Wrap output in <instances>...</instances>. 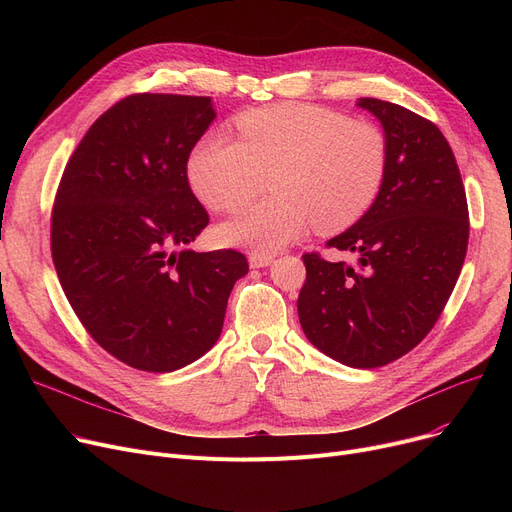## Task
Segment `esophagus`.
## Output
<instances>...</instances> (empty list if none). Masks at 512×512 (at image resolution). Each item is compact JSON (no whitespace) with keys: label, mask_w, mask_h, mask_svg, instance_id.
Listing matches in <instances>:
<instances>
[{"label":"esophagus","mask_w":512,"mask_h":512,"mask_svg":"<svg viewBox=\"0 0 512 512\" xmlns=\"http://www.w3.org/2000/svg\"><path fill=\"white\" fill-rule=\"evenodd\" d=\"M274 261V255H265V253H251L249 255V265L251 267H265Z\"/></svg>","instance_id":"1"}]
</instances>
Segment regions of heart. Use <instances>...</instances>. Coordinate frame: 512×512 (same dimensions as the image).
Instances as JSON below:
<instances>
[{"mask_svg": "<svg viewBox=\"0 0 512 512\" xmlns=\"http://www.w3.org/2000/svg\"><path fill=\"white\" fill-rule=\"evenodd\" d=\"M240 141L207 132L188 159V180L211 209L232 213L270 178L274 197L220 228L230 245L270 255L309 226L336 232L361 220L382 193L388 139L380 126L313 103L259 107L236 120Z\"/></svg>", "mask_w": 512, "mask_h": 512, "instance_id": "heart-1", "label": "heart"}]
</instances>
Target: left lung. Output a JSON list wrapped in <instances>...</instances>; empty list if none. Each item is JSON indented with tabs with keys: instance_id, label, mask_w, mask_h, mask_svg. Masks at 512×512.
Returning <instances> with one entry per match:
<instances>
[{
	"instance_id": "1",
	"label": "left lung",
	"mask_w": 512,
	"mask_h": 512,
	"mask_svg": "<svg viewBox=\"0 0 512 512\" xmlns=\"http://www.w3.org/2000/svg\"><path fill=\"white\" fill-rule=\"evenodd\" d=\"M357 105L382 122L386 182L363 218L326 242L355 253V265L303 255L297 309L321 353L373 369L413 351L436 326L465 263L469 209L454 153L434 122L373 97Z\"/></svg>"
}]
</instances>
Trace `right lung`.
I'll return each instance as SVG.
<instances>
[{
	"instance_id": "obj_1",
	"label": "right lung",
	"mask_w": 512,
	"mask_h": 512,
	"mask_svg": "<svg viewBox=\"0 0 512 512\" xmlns=\"http://www.w3.org/2000/svg\"><path fill=\"white\" fill-rule=\"evenodd\" d=\"M211 97L137 93L87 130L51 209V259L89 336L151 373L180 369L222 334L249 272L234 249H184L209 224L186 176L213 122Z\"/></svg>"
}]
</instances>
